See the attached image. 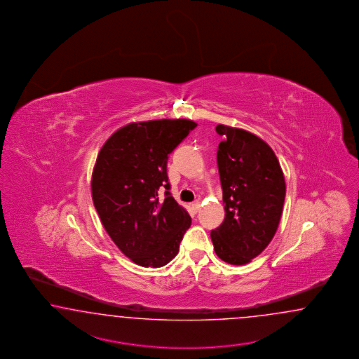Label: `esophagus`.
<instances>
[{
  "label": "esophagus",
  "mask_w": 359,
  "mask_h": 359,
  "mask_svg": "<svg viewBox=\"0 0 359 359\" xmlns=\"http://www.w3.org/2000/svg\"><path fill=\"white\" fill-rule=\"evenodd\" d=\"M200 206H201V205H200L198 201L194 203V204L191 205V208H192V212H194V213H197V212L200 210Z\"/></svg>",
  "instance_id": "esophagus-1"
}]
</instances>
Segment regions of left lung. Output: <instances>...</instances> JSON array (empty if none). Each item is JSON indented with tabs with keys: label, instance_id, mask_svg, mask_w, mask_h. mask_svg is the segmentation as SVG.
Wrapping results in <instances>:
<instances>
[{
	"label": "left lung",
	"instance_id": "left-lung-1",
	"mask_svg": "<svg viewBox=\"0 0 359 359\" xmlns=\"http://www.w3.org/2000/svg\"><path fill=\"white\" fill-rule=\"evenodd\" d=\"M222 141L217 163L224 219L212 230L214 251L224 262L244 265L268 247L281 219L286 184L271 146L231 126H215Z\"/></svg>",
	"mask_w": 359,
	"mask_h": 359
}]
</instances>
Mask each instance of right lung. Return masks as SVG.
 Segmentation results:
<instances>
[{
	"label": "right lung",
	"instance_id": "obj_1",
	"mask_svg": "<svg viewBox=\"0 0 359 359\" xmlns=\"http://www.w3.org/2000/svg\"><path fill=\"white\" fill-rule=\"evenodd\" d=\"M197 124L187 118L130 123L102 146L91 194L102 224L118 250L141 266L171 262L191 217L168 192V154ZM166 188L161 203L157 191Z\"/></svg>",
	"mask_w": 359,
	"mask_h": 359
}]
</instances>
